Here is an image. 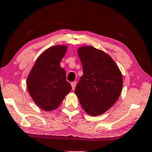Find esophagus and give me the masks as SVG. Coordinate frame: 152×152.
<instances>
[{"label": "esophagus", "mask_w": 152, "mask_h": 152, "mask_svg": "<svg viewBox=\"0 0 152 152\" xmlns=\"http://www.w3.org/2000/svg\"><path fill=\"white\" fill-rule=\"evenodd\" d=\"M76 84H77V82H71V86H72V90H74L75 88Z\"/></svg>", "instance_id": "obj_1"}]
</instances>
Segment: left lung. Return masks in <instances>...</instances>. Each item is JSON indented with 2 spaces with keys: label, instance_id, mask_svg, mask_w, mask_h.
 <instances>
[{
  "label": "left lung",
  "instance_id": "8db88e82",
  "mask_svg": "<svg viewBox=\"0 0 152 152\" xmlns=\"http://www.w3.org/2000/svg\"><path fill=\"white\" fill-rule=\"evenodd\" d=\"M83 75L75 93L83 110L91 116L105 113L117 102L121 94L122 75L113 59L93 47L78 49Z\"/></svg>",
  "mask_w": 152,
  "mask_h": 152
}]
</instances>
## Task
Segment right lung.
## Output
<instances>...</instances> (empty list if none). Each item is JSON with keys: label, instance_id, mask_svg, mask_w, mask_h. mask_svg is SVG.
Wrapping results in <instances>:
<instances>
[{"label": "right lung", "instance_id": "obj_1", "mask_svg": "<svg viewBox=\"0 0 152 152\" xmlns=\"http://www.w3.org/2000/svg\"><path fill=\"white\" fill-rule=\"evenodd\" d=\"M66 45H57L45 51L35 63L27 78V88L37 106L45 111L56 109L71 90L66 71L60 62Z\"/></svg>", "mask_w": 152, "mask_h": 152}]
</instances>
